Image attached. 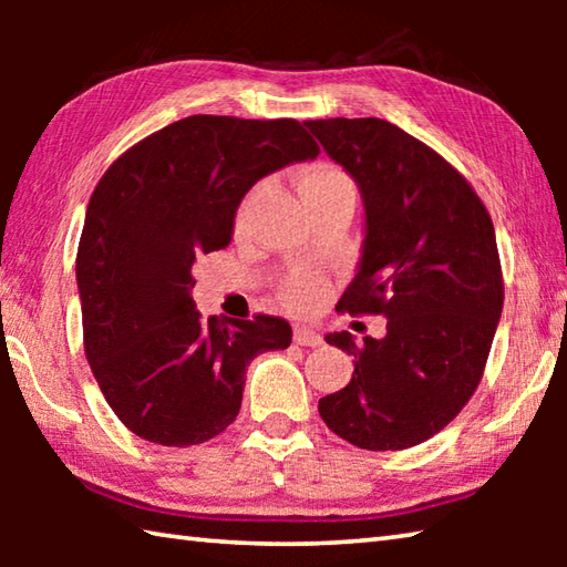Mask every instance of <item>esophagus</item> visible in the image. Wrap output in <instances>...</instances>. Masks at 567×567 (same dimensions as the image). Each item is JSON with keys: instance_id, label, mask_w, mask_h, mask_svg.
I'll list each match as a JSON object with an SVG mask.
<instances>
[{"instance_id": "34e87169", "label": "esophagus", "mask_w": 567, "mask_h": 567, "mask_svg": "<svg viewBox=\"0 0 567 567\" xmlns=\"http://www.w3.org/2000/svg\"><path fill=\"white\" fill-rule=\"evenodd\" d=\"M295 342L297 344H302V348H320L322 344V338L315 330H310V328H300V324H297L295 328Z\"/></svg>"}]
</instances>
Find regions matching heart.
<instances>
[{"label":"heart","mask_w":567,"mask_h":567,"mask_svg":"<svg viewBox=\"0 0 567 567\" xmlns=\"http://www.w3.org/2000/svg\"><path fill=\"white\" fill-rule=\"evenodd\" d=\"M330 195H352V182L344 175L340 167L330 165V162H315V165L305 167L300 175V197L302 203H312V199H322ZM247 213V205L243 207V217ZM320 287L310 282V280H297L292 285H287L285 297L290 300V305L302 307L307 302L315 300Z\"/></svg>","instance_id":"1"}]
</instances>
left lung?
Wrapping results in <instances>:
<instances>
[{
    "label": "left lung",
    "mask_w": 567,
    "mask_h": 567,
    "mask_svg": "<svg viewBox=\"0 0 567 567\" xmlns=\"http://www.w3.org/2000/svg\"><path fill=\"white\" fill-rule=\"evenodd\" d=\"M362 197L360 262L338 307L388 318L380 340L324 342L352 354L320 400L334 435L405 450L440 433L473 395L503 312V272L485 205L437 152L378 117L305 122Z\"/></svg>",
    "instance_id": "obj_1"
}]
</instances>
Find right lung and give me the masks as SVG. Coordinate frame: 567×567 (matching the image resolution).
I'll use <instances>...</instances> for the list:
<instances>
[{"mask_svg": "<svg viewBox=\"0 0 567 567\" xmlns=\"http://www.w3.org/2000/svg\"><path fill=\"white\" fill-rule=\"evenodd\" d=\"M320 147L295 120L192 114L150 134L94 187L76 249L84 352L134 435L199 445L235 422L247 364L292 342L290 322L207 318L192 265L229 245L252 185Z\"/></svg>", "mask_w": 567, "mask_h": 567, "instance_id": "obj_1", "label": "right lung"}]
</instances>
